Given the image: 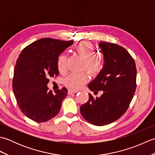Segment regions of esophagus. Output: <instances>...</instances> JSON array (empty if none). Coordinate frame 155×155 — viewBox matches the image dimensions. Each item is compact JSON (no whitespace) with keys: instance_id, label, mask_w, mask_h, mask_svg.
<instances>
[{"instance_id":"obj_1","label":"esophagus","mask_w":155,"mask_h":155,"mask_svg":"<svg viewBox=\"0 0 155 155\" xmlns=\"http://www.w3.org/2000/svg\"><path fill=\"white\" fill-rule=\"evenodd\" d=\"M77 91H74V90H71V89H69L68 91V94H72V93H77Z\"/></svg>"}]
</instances>
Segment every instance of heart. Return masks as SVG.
<instances>
[{
    "instance_id": "heart-1",
    "label": "heart",
    "mask_w": 155,
    "mask_h": 155,
    "mask_svg": "<svg viewBox=\"0 0 155 155\" xmlns=\"http://www.w3.org/2000/svg\"><path fill=\"white\" fill-rule=\"evenodd\" d=\"M75 53L84 61V68L90 72L92 75L97 74L101 71V63L100 60L95 57L96 50L90 42H80L74 47ZM57 65L58 70L64 72L67 69V57L63 54L58 58ZM88 81V76L86 72H72L64 78V84L71 90H78L81 88Z\"/></svg>"
}]
</instances>
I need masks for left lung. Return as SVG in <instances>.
Returning <instances> with one entry per match:
<instances>
[{
  "label": "left lung",
  "instance_id": "1",
  "mask_svg": "<svg viewBox=\"0 0 155 155\" xmlns=\"http://www.w3.org/2000/svg\"><path fill=\"white\" fill-rule=\"evenodd\" d=\"M104 64L97 78L88 85L92 91H103L100 97L89 94L87 103L81 107L84 119L96 126L118 120L126 113L137 87L135 62L120 45L101 42Z\"/></svg>",
  "mask_w": 155,
  "mask_h": 155
}]
</instances>
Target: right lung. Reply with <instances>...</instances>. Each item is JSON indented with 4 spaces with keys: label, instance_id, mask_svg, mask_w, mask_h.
<instances>
[{
    "label": "right lung",
    "instance_id": "1",
    "mask_svg": "<svg viewBox=\"0 0 155 155\" xmlns=\"http://www.w3.org/2000/svg\"><path fill=\"white\" fill-rule=\"evenodd\" d=\"M73 41L44 38L23 49L16 61L12 89L20 109L37 123L57 116L68 91L66 88L52 93L48 90L49 78L58 75V58Z\"/></svg>",
    "mask_w": 155,
    "mask_h": 155
}]
</instances>
